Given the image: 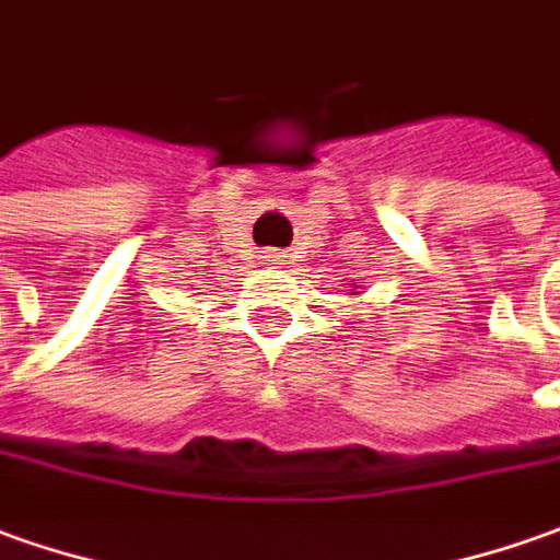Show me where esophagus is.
<instances>
[{"label": "esophagus", "instance_id": "1", "mask_svg": "<svg viewBox=\"0 0 560 560\" xmlns=\"http://www.w3.org/2000/svg\"><path fill=\"white\" fill-rule=\"evenodd\" d=\"M266 257H269V260H281V254H279V250H269V254H266Z\"/></svg>", "mask_w": 560, "mask_h": 560}]
</instances>
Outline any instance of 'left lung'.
<instances>
[{
	"mask_svg": "<svg viewBox=\"0 0 560 560\" xmlns=\"http://www.w3.org/2000/svg\"><path fill=\"white\" fill-rule=\"evenodd\" d=\"M355 288H359V281H355ZM355 288H352V291H355ZM355 294H361V291H355Z\"/></svg>",
	"mask_w": 560,
	"mask_h": 560,
	"instance_id": "obj_1",
	"label": "left lung"
}]
</instances>
